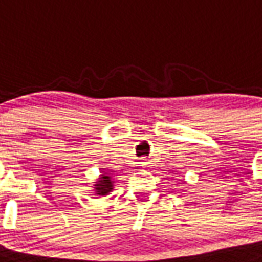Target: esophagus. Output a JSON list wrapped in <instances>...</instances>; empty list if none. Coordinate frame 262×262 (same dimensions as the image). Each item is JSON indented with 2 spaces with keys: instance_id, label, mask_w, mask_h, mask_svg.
Returning <instances> with one entry per match:
<instances>
[{
  "instance_id": "1",
  "label": "esophagus",
  "mask_w": 262,
  "mask_h": 262,
  "mask_svg": "<svg viewBox=\"0 0 262 262\" xmlns=\"http://www.w3.org/2000/svg\"><path fill=\"white\" fill-rule=\"evenodd\" d=\"M139 165L142 166V167H149V166L152 165V160H150L149 158H142L141 162H139Z\"/></svg>"
}]
</instances>
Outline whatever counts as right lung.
<instances>
[{
	"mask_svg": "<svg viewBox=\"0 0 262 262\" xmlns=\"http://www.w3.org/2000/svg\"><path fill=\"white\" fill-rule=\"evenodd\" d=\"M113 190L112 177L108 174H102L99 177V180L95 184V192L97 195H107L108 192Z\"/></svg>",
	"mask_w": 262,
	"mask_h": 262,
	"instance_id": "1",
	"label": "right lung"
}]
</instances>
